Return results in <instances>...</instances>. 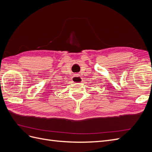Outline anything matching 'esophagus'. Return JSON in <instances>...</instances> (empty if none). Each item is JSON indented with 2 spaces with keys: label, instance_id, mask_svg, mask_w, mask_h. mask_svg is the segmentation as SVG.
Returning a JSON list of instances; mask_svg holds the SVG:
<instances>
[{
  "label": "esophagus",
  "instance_id": "esophagus-1",
  "mask_svg": "<svg viewBox=\"0 0 152 152\" xmlns=\"http://www.w3.org/2000/svg\"><path fill=\"white\" fill-rule=\"evenodd\" d=\"M72 80H73V82H77V83H79V82H82V78H81V77L80 75L76 74V75H74V76L73 77Z\"/></svg>",
  "mask_w": 152,
  "mask_h": 152
}]
</instances>
